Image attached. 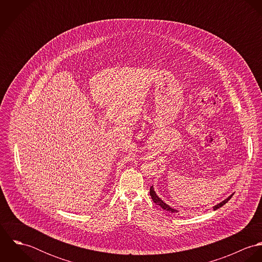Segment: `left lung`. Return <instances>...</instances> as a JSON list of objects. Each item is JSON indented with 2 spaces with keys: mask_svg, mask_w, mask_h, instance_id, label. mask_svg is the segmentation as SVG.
Returning <instances> with one entry per match:
<instances>
[{
  "mask_svg": "<svg viewBox=\"0 0 262 262\" xmlns=\"http://www.w3.org/2000/svg\"><path fill=\"white\" fill-rule=\"evenodd\" d=\"M232 195H233V193L230 195V196H228L226 200H224L223 202H221L220 204H218V205H216V206H214L213 207V209L214 210H217V209H219V208H221L222 206H224L225 204L232 198ZM150 196H151V199L153 200V202L156 204V205H158V206H160L163 210H165V211H169V212H171V213H178V210H174V209H172V208H170L168 205H166L157 194H156V192L154 191V188L153 187H150Z\"/></svg>",
  "mask_w": 262,
  "mask_h": 262,
  "instance_id": "8db88e82",
  "label": "left lung"
}]
</instances>
